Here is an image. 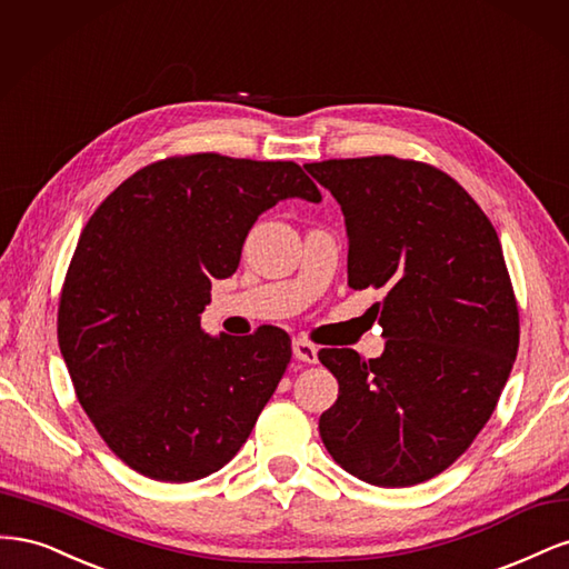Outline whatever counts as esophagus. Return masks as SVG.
Segmentation results:
<instances>
[{"instance_id":"1","label":"esophagus","mask_w":569,"mask_h":569,"mask_svg":"<svg viewBox=\"0 0 569 569\" xmlns=\"http://www.w3.org/2000/svg\"><path fill=\"white\" fill-rule=\"evenodd\" d=\"M291 349H295V356L301 360V363H318V347H316V343L306 341V339H295Z\"/></svg>"}]
</instances>
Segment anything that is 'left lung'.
<instances>
[{
  "label": "left lung",
  "instance_id": "left-lung-1",
  "mask_svg": "<svg viewBox=\"0 0 569 569\" xmlns=\"http://www.w3.org/2000/svg\"><path fill=\"white\" fill-rule=\"evenodd\" d=\"M347 218L349 287L385 289L370 316L387 347L320 349L339 396L327 453L375 487L443 472L487 425L520 347V311L487 213L443 170L396 157L303 166Z\"/></svg>",
  "mask_w": 569,
  "mask_h": 569
}]
</instances>
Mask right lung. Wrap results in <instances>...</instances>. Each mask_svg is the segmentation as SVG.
<instances>
[{
	"mask_svg": "<svg viewBox=\"0 0 569 569\" xmlns=\"http://www.w3.org/2000/svg\"><path fill=\"white\" fill-rule=\"evenodd\" d=\"M287 197L322 199L295 161L184 153L137 170L84 226L61 287L59 347L82 410L134 472L209 477L278 389L284 330L211 339L201 313L256 218Z\"/></svg>",
	"mask_w": 569,
	"mask_h": 569,
	"instance_id": "add662e5",
	"label": "right lung"
}]
</instances>
